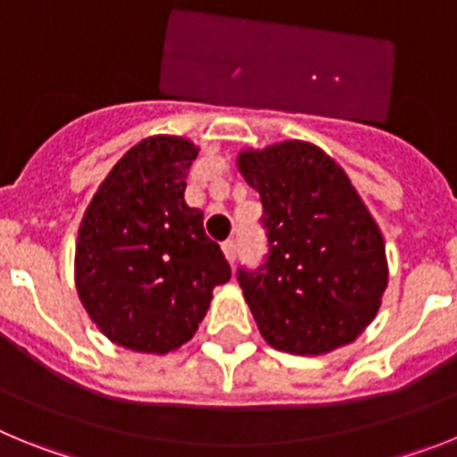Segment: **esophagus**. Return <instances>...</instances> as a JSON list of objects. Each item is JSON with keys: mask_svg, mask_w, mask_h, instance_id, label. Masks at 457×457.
<instances>
[{"mask_svg": "<svg viewBox=\"0 0 457 457\" xmlns=\"http://www.w3.org/2000/svg\"><path fill=\"white\" fill-rule=\"evenodd\" d=\"M221 252H224V256L228 258V263H233L237 256V242L236 240H226L224 245H221Z\"/></svg>", "mask_w": 457, "mask_h": 457, "instance_id": "esophagus-1", "label": "esophagus"}]
</instances>
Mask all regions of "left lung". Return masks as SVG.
<instances>
[{
  "label": "left lung",
  "instance_id": "8db88e82",
  "mask_svg": "<svg viewBox=\"0 0 457 457\" xmlns=\"http://www.w3.org/2000/svg\"><path fill=\"white\" fill-rule=\"evenodd\" d=\"M237 169L261 194L268 256L237 268L265 341L293 354L353 343L386 288L385 240L345 171L313 144L242 151Z\"/></svg>",
  "mask_w": 457,
  "mask_h": 457
}]
</instances>
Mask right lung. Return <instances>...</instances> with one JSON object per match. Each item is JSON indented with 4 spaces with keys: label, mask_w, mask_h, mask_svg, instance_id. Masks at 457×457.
I'll list each match as a JSON object with an SVG mask.
<instances>
[{
    "label": "right lung",
    "mask_w": 457,
    "mask_h": 457,
    "mask_svg": "<svg viewBox=\"0 0 457 457\" xmlns=\"http://www.w3.org/2000/svg\"><path fill=\"white\" fill-rule=\"evenodd\" d=\"M196 146L148 137L120 157L84 212L75 278L100 332L123 348L164 354L187 343L212 288L231 278L204 212L185 204Z\"/></svg>",
    "instance_id": "obj_1"
}]
</instances>
